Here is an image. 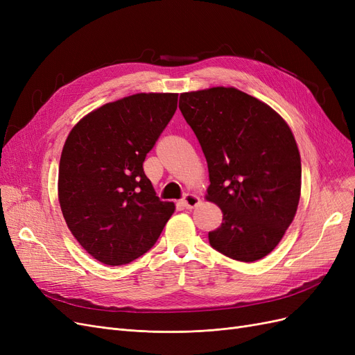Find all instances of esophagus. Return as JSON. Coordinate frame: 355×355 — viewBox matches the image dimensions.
<instances>
[{
    "label": "esophagus",
    "instance_id": "obj_1",
    "mask_svg": "<svg viewBox=\"0 0 355 355\" xmlns=\"http://www.w3.org/2000/svg\"><path fill=\"white\" fill-rule=\"evenodd\" d=\"M180 204L185 209H194V207H197L198 204H200V198L197 196H194V194H185L184 198L180 200Z\"/></svg>",
    "mask_w": 355,
    "mask_h": 355
}]
</instances>
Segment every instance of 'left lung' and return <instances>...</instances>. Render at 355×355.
<instances>
[{"label":"left lung","instance_id":"1","mask_svg":"<svg viewBox=\"0 0 355 355\" xmlns=\"http://www.w3.org/2000/svg\"><path fill=\"white\" fill-rule=\"evenodd\" d=\"M179 110L207 161V200L223 213L210 245L235 261L262 259L283 239L300 197L292 130L266 103L234 87L180 94Z\"/></svg>","mask_w":355,"mask_h":355}]
</instances>
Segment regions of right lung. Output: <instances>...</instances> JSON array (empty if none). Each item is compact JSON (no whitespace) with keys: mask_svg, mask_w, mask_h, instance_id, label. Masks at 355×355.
Instances as JSON below:
<instances>
[{"mask_svg":"<svg viewBox=\"0 0 355 355\" xmlns=\"http://www.w3.org/2000/svg\"><path fill=\"white\" fill-rule=\"evenodd\" d=\"M178 108L175 93H139L85 115L63 146L59 202L68 228L94 259L124 265L146 253L175 211L144 171Z\"/></svg>","mask_w":355,"mask_h":355,"instance_id":"add662e5","label":"right lung"}]
</instances>
